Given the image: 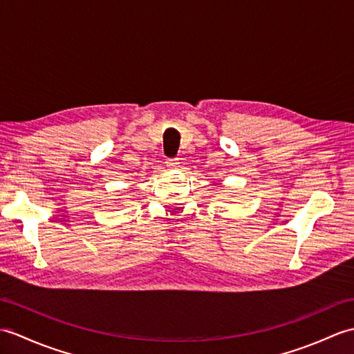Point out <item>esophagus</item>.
<instances>
[{
    "instance_id": "obj_1",
    "label": "esophagus",
    "mask_w": 354,
    "mask_h": 354,
    "mask_svg": "<svg viewBox=\"0 0 354 354\" xmlns=\"http://www.w3.org/2000/svg\"><path fill=\"white\" fill-rule=\"evenodd\" d=\"M165 164H167L169 169H176L179 165V160L178 158H167V160H165Z\"/></svg>"
}]
</instances>
